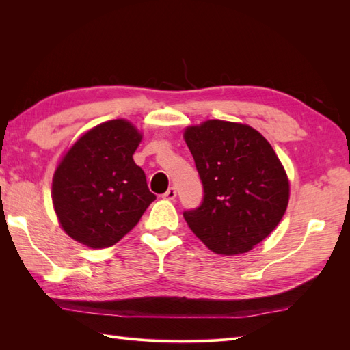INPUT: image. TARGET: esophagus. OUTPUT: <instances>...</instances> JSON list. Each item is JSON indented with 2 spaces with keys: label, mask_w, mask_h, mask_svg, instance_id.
<instances>
[{
  "label": "esophagus",
  "mask_w": 350,
  "mask_h": 350,
  "mask_svg": "<svg viewBox=\"0 0 350 350\" xmlns=\"http://www.w3.org/2000/svg\"><path fill=\"white\" fill-rule=\"evenodd\" d=\"M165 200H174L175 197H176V189H175V187H169L167 189H166V193L162 196Z\"/></svg>",
  "instance_id": "34e87169"
}]
</instances>
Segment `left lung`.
Returning <instances> with one entry per match:
<instances>
[{
  "mask_svg": "<svg viewBox=\"0 0 350 350\" xmlns=\"http://www.w3.org/2000/svg\"><path fill=\"white\" fill-rule=\"evenodd\" d=\"M203 201L185 210L194 234L217 254L250 251L279 225L289 181L270 143L250 125L211 120L184 133Z\"/></svg>",
  "mask_w": 350,
  "mask_h": 350,
  "instance_id": "obj_1",
  "label": "left lung"
}]
</instances>
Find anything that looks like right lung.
Wrapping results in <instances>:
<instances>
[{
	"instance_id": "obj_1",
	"label": "right lung",
	"mask_w": 350,
	"mask_h": 350,
	"mask_svg": "<svg viewBox=\"0 0 350 350\" xmlns=\"http://www.w3.org/2000/svg\"><path fill=\"white\" fill-rule=\"evenodd\" d=\"M142 135L112 120L76 142L58 165L52 201L67 234L90 248H108L139 224L156 196L133 154Z\"/></svg>"
}]
</instances>
